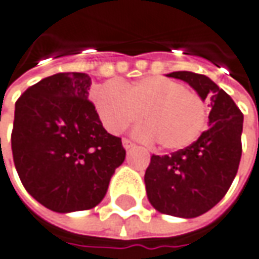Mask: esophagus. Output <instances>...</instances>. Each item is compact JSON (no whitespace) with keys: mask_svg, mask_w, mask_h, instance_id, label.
Returning a JSON list of instances; mask_svg holds the SVG:
<instances>
[{"mask_svg":"<svg viewBox=\"0 0 259 259\" xmlns=\"http://www.w3.org/2000/svg\"><path fill=\"white\" fill-rule=\"evenodd\" d=\"M121 143H123V148H124V149H130V148H133V146H135V143H133L132 141H129V139H123Z\"/></svg>","mask_w":259,"mask_h":259,"instance_id":"esophagus-1","label":"esophagus"}]
</instances>
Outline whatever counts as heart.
Listing matches in <instances>:
<instances>
[{"label": "heart", "instance_id": "obj_1", "mask_svg": "<svg viewBox=\"0 0 259 259\" xmlns=\"http://www.w3.org/2000/svg\"><path fill=\"white\" fill-rule=\"evenodd\" d=\"M94 103L103 126L113 135L145 121L135 135L158 142L166 151L190 146L204 129L207 110L203 98L177 81L146 76L133 84L108 81L94 90Z\"/></svg>", "mask_w": 259, "mask_h": 259}]
</instances>
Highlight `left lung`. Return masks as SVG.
Masks as SVG:
<instances>
[{"label": "left lung", "instance_id": "left-lung-1", "mask_svg": "<svg viewBox=\"0 0 259 259\" xmlns=\"http://www.w3.org/2000/svg\"><path fill=\"white\" fill-rule=\"evenodd\" d=\"M166 76L186 81L203 101L210 98L208 127L184 149L152 155L145 186L158 211L191 219L214 207L232 186L241 162L243 114L206 75L178 71Z\"/></svg>", "mask_w": 259, "mask_h": 259}]
</instances>
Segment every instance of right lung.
<instances>
[{"label":"right lung","instance_id":"obj_1","mask_svg":"<svg viewBox=\"0 0 259 259\" xmlns=\"http://www.w3.org/2000/svg\"><path fill=\"white\" fill-rule=\"evenodd\" d=\"M90 87L87 73H55L16 103L11 149L18 177L30 196L58 213L96 207L126 156L88 100Z\"/></svg>","mask_w":259,"mask_h":259}]
</instances>
